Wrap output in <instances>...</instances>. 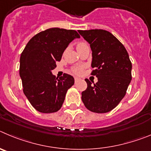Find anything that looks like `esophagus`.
<instances>
[{
	"instance_id": "34e87169",
	"label": "esophagus",
	"mask_w": 151,
	"mask_h": 151,
	"mask_svg": "<svg viewBox=\"0 0 151 151\" xmlns=\"http://www.w3.org/2000/svg\"><path fill=\"white\" fill-rule=\"evenodd\" d=\"M79 80H80V79H79L78 77H74V81H75V83H77V81H79Z\"/></svg>"
}]
</instances>
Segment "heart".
<instances>
[{"label": "heart", "mask_w": 151, "mask_h": 151, "mask_svg": "<svg viewBox=\"0 0 151 151\" xmlns=\"http://www.w3.org/2000/svg\"><path fill=\"white\" fill-rule=\"evenodd\" d=\"M83 44H84V43H79L78 45H77V47H78V46L83 45ZM82 70H83V68L81 67H75V68H72V72L74 73V74H81V73L82 72Z\"/></svg>", "instance_id": "1"}]
</instances>
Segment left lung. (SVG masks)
Returning <instances> with one entry per match:
<instances>
[{"instance_id":"obj_1","label":"left lung","mask_w":151,"mask_h":151,"mask_svg":"<svg viewBox=\"0 0 151 151\" xmlns=\"http://www.w3.org/2000/svg\"><path fill=\"white\" fill-rule=\"evenodd\" d=\"M90 44L93 84L85 79L87 88L82 92V101L92 112L107 113L113 110L126 95L132 81V63L124 46L111 32L102 29L79 30Z\"/></svg>"}]
</instances>
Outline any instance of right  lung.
I'll return each mask as SVG.
<instances>
[{
	"mask_svg": "<svg viewBox=\"0 0 151 151\" xmlns=\"http://www.w3.org/2000/svg\"><path fill=\"white\" fill-rule=\"evenodd\" d=\"M80 37L74 30L49 28L35 35L22 52L19 75L23 92L39 112L54 113L62 108L74 79L68 74L58 78L52 70L69 43Z\"/></svg>",
	"mask_w": 151,
	"mask_h": 151,
	"instance_id": "1",
	"label": "right lung"
}]
</instances>
